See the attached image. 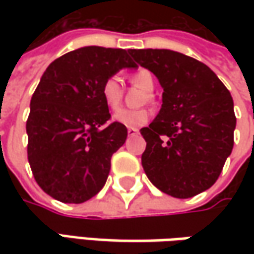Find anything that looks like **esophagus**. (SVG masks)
<instances>
[{"instance_id":"obj_1","label":"esophagus","mask_w":254,"mask_h":254,"mask_svg":"<svg viewBox=\"0 0 254 254\" xmlns=\"http://www.w3.org/2000/svg\"><path fill=\"white\" fill-rule=\"evenodd\" d=\"M127 132H128V135H135V134H138V130L134 128V127H128V128H127Z\"/></svg>"}]
</instances>
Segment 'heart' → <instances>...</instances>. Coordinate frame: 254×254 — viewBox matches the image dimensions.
Returning <instances> with one entry per match:
<instances>
[{
    "mask_svg": "<svg viewBox=\"0 0 254 254\" xmlns=\"http://www.w3.org/2000/svg\"><path fill=\"white\" fill-rule=\"evenodd\" d=\"M130 79L134 86H138L144 92L148 93L147 100H150L151 99L150 93L154 90V86H155L151 72L141 69V70L132 73ZM100 94H102L104 104L110 110H116L120 106L123 99V87L120 77L117 74L107 77L100 87ZM113 120L116 123H120L123 126H127V127H140L148 122V112L145 109H122L113 114Z\"/></svg>",
    "mask_w": 254,
    "mask_h": 254,
    "instance_id": "b5f03b06",
    "label": "heart"
}]
</instances>
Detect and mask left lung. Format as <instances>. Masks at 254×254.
Listing matches in <instances>:
<instances>
[{
  "instance_id": "1",
  "label": "left lung",
  "mask_w": 254,
  "mask_h": 254,
  "mask_svg": "<svg viewBox=\"0 0 254 254\" xmlns=\"http://www.w3.org/2000/svg\"><path fill=\"white\" fill-rule=\"evenodd\" d=\"M164 89L154 122L141 128L148 180L174 198H190L219 178L233 148L236 117L226 86L209 67L168 49H130Z\"/></svg>"
}]
</instances>
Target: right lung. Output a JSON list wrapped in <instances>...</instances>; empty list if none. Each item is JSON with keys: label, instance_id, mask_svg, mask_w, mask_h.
<instances>
[{"label": "right lung", "instance_id": "obj_1", "mask_svg": "<svg viewBox=\"0 0 254 254\" xmlns=\"http://www.w3.org/2000/svg\"><path fill=\"white\" fill-rule=\"evenodd\" d=\"M135 66L126 49L84 46L45 70L26 120L28 161L35 181L52 198L82 203L104 187L127 128L109 123L100 87L120 69Z\"/></svg>", "mask_w": 254, "mask_h": 254}]
</instances>
